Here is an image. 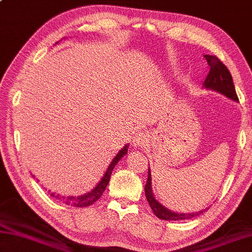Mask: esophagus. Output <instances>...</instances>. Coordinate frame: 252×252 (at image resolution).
<instances>
[{"label":"esophagus","instance_id":"1","mask_svg":"<svg viewBox=\"0 0 252 252\" xmlns=\"http://www.w3.org/2000/svg\"><path fill=\"white\" fill-rule=\"evenodd\" d=\"M149 141V135L145 131H138L133 136V140H132V143L135 148H142Z\"/></svg>","mask_w":252,"mask_h":252}]
</instances>
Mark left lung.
<instances>
[{
    "label": "left lung",
    "instance_id": "8db88e82",
    "mask_svg": "<svg viewBox=\"0 0 252 252\" xmlns=\"http://www.w3.org/2000/svg\"><path fill=\"white\" fill-rule=\"evenodd\" d=\"M207 61L208 65L210 67V70L208 72L207 77L204 81V87L207 89H212L217 93H220L221 94L226 95L234 101H238V97L235 90L234 81H232L231 74L228 70V68L223 65L216 56H212V55H205L204 56ZM145 197L148 199V203L150 204L151 208H152L155 216L163 220H185V219H190L191 217L198 216V215L203 214L206 209L200 210L197 213H190V214H178L174 213L172 210L164 207L163 205L159 204L152 193V187H151V171L149 168V176L148 182H146L145 187Z\"/></svg>",
    "mask_w": 252,
    "mask_h": 252
}]
</instances>
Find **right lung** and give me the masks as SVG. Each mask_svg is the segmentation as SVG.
Returning a JSON list of instances; mask_svg holds the SVG:
<instances>
[{"label":"right lung","mask_w":252,"mask_h":252,"mask_svg":"<svg viewBox=\"0 0 252 252\" xmlns=\"http://www.w3.org/2000/svg\"><path fill=\"white\" fill-rule=\"evenodd\" d=\"M127 153V144L126 146H123V148L120 150V152H119L116 158L112 159V162L110 163V165H109L107 172L104 173L103 177L101 178V181L98 183V185L94 187V189L89 191V193H87L85 195H81V196H63V195H59L56 193H50V196L54 198H56L59 202H62L63 204H66L68 206H72V207H87V206H90L93 205L94 202H97V200L101 197V195L103 194L104 189H106V187L108 185L109 181H110V176L112 174V171L114 166L117 165V163L120 161V159L125 157V155ZM50 191V190H48Z\"/></svg>","instance_id":"1"}]
</instances>
